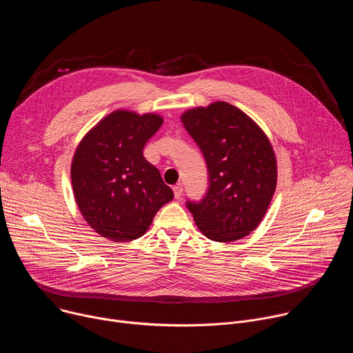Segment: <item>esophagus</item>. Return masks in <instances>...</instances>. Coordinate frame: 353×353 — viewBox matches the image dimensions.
Wrapping results in <instances>:
<instances>
[{
	"label": "esophagus",
	"instance_id": "esophagus-1",
	"mask_svg": "<svg viewBox=\"0 0 353 353\" xmlns=\"http://www.w3.org/2000/svg\"><path fill=\"white\" fill-rule=\"evenodd\" d=\"M173 192H174V198H180L181 196V194H183V185L179 183V184H176L174 187H173Z\"/></svg>",
	"mask_w": 353,
	"mask_h": 353
}]
</instances>
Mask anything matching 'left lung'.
<instances>
[{"instance_id": "8db88e82", "label": "left lung", "mask_w": 353, "mask_h": 353, "mask_svg": "<svg viewBox=\"0 0 353 353\" xmlns=\"http://www.w3.org/2000/svg\"><path fill=\"white\" fill-rule=\"evenodd\" d=\"M181 121L203 152L210 185L185 205L199 230L215 241L239 240L263 221L276 187V159L264 131L236 106L195 108Z\"/></svg>"}]
</instances>
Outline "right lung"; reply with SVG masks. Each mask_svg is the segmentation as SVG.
<instances>
[{
	"instance_id": "right-lung-1",
	"label": "right lung",
	"mask_w": 353,
	"mask_h": 353,
	"mask_svg": "<svg viewBox=\"0 0 353 353\" xmlns=\"http://www.w3.org/2000/svg\"><path fill=\"white\" fill-rule=\"evenodd\" d=\"M162 123L158 114L117 110L79 142L71 165L74 195L85 221L102 237H141L173 199L159 170L143 158V146Z\"/></svg>"
}]
</instances>
